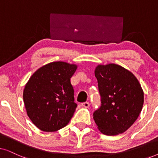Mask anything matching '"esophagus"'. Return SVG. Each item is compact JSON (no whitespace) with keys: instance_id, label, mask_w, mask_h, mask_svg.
Returning a JSON list of instances; mask_svg holds the SVG:
<instances>
[{"instance_id":"esophagus-1","label":"esophagus","mask_w":158,"mask_h":158,"mask_svg":"<svg viewBox=\"0 0 158 158\" xmlns=\"http://www.w3.org/2000/svg\"><path fill=\"white\" fill-rule=\"evenodd\" d=\"M81 105H82V106H83L84 108H88V107H89V106H90V103L86 101V102L82 103Z\"/></svg>"}]
</instances>
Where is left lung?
Returning a JSON list of instances; mask_svg holds the SVG:
<instances>
[{"label": "left lung", "mask_w": 158, "mask_h": 158, "mask_svg": "<svg viewBox=\"0 0 158 158\" xmlns=\"http://www.w3.org/2000/svg\"><path fill=\"white\" fill-rule=\"evenodd\" d=\"M101 96V106L94 112L99 130L114 136L127 131L139 116L144 93L130 71L116 64L98 65L95 70Z\"/></svg>", "instance_id": "8db88e82"}]
</instances>
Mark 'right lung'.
I'll list each match as a JSON object with an SVG mask.
<instances>
[{
	"instance_id": "right-lung-1",
	"label": "right lung",
	"mask_w": 158,
	"mask_h": 158,
	"mask_svg": "<svg viewBox=\"0 0 158 158\" xmlns=\"http://www.w3.org/2000/svg\"><path fill=\"white\" fill-rule=\"evenodd\" d=\"M75 64L53 62L38 69L23 90L27 114L40 130L55 131L68 124L75 113L74 89L70 78Z\"/></svg>"
}]
</instances>
